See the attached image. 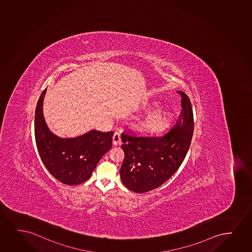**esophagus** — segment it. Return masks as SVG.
<instances>
[{
    "mask_svg": "<svg viewBox=\"0 0 252 252\" xmlns=\"http://www.w3.org/2000/svg\"><path fill=\"white\" fill-rule=\"evenodd\" d=\"M112 142L114 146H118L121 143V135L118 132H115L113 136H112Z\"/></svg>",
    "mask_w": 252,
    "mask_h": 252,
    "instance_id": "34e87169",
    "label": "esophagus"
}]
</instances>
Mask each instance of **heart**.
<instances>
[{
  "instance_id": "obj_1",
  "label": "heart",
  "mask_w": 252,
  "mask_h": 252,
  "mask_svg": "<svg viewBox=\"0 0 252 252\" xmlns=\"http://www.w3.org/2000/svg\"><path fill=\"white\" fill-rule=\"evenodd\" d=\"M159 107V103L151 101L144 105L143 108L147 111H151ZM173 125V118L168 111L156 110L151 112L147 117L142 118L135 125V129L138 133L147 135H157L162 134L168 130Z\"/></svg>"
}]
</instances>
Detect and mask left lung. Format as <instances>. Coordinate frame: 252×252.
<instances>
[{
    "label": "left lung",
    "instance_id": "obj_1",
    "mask_svg": "<svg viewBox=\"0 0 252 252\" xmlns=\"http://www.w3.org/2000/svg\"><path fill=\"white\" fill-rule=\"evenodd\" d=\"M176 125L161 137L122 134L125 159L120 169L122 182L131 191L144 193L167 182L181 166L190 147L194 123L191 101L185 93Z\"/></svg>",
    "mask_w": 252,
    "mask_h": 252
}]
</instances>
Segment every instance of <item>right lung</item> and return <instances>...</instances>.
Masks as SVG:
<instances>
[{
    "instance_id": "add662e5",
    "label": "right lung",
    "mask_w": 252,
    "mask_h": 252,
    "mask_svg": "<svg viewBox=\"0 0 252 252\" xmlns=\"http://www.w3.org/2000/svg\"><path fill=\"white\" fill-rule=\"evenodd\" d=\"M47 89L39 98L35 113V138L39 155L59 182L74 186L90 178L99 159L112 144L113 132L92 129L75 138H60L46 125L42 105Z\"/></svg>"
}]
</instances>
